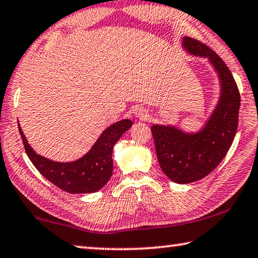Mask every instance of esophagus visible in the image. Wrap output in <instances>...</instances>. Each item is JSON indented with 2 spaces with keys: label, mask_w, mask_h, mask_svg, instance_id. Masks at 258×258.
Instances as JSON below:
<instances>
[{
  "label": "esophagus",
  "mask_w": 258,
  "mask_h": 258,
  "mask_svg": "<svg viewBox=\"0 0 258 258\" xmlns=\"http://www.w3.org/2000/svg\"><path fill=\"white\" fill-rule=\"evenodd\" d=\"M135 116L138 117L139 120H147L148 119V112L144 107H138L135 110Z\"/></svg>",
  "instance_id": "esophagus-1"
}]
</instances>
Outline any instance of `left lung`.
<instances>
[{
    "instance_id": "1",
    "label": "left lung",
    "mask_w": 258,
    "mask_h": 258,
    "mask_svg": "<svg viewBox=\"0 0 258 258\" xmlns=\"http://www.w3.org/2000/svg\"><path fill=\"white\" fill-rule=\"evenodd\" d=\"M181 46L192 56L207 58L220 84L218 103L196 132L174 124H152L162 171L171 181L186 184L210 174L227 155L237 133L240 95L232 74L214 51L188 36L182 37Z\"/></svg>"
}]
</instances>
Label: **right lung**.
Wrapping results in <instances>:
<instances>
[{
	"mask_svg": "<svg viewBox=\"0 0 258 258\" xmlns=\"http://www.w3.org/2000/svg\"><path fill=\"white\" fill-rule=\"evenodd\" d=\"M132 125L133 122L129 119L117 121L104 130L92 148L80 159L57 162L37 154L28 144L18 122L26 153L35 168L48 181L70 194H92L105 186L113 171V146Z\"/></svg>",
	"mask_w": 258,
	"mask_h": 258,
	"instance_id": "obj_1",
	"label": "right lung"
}]
</instances>
